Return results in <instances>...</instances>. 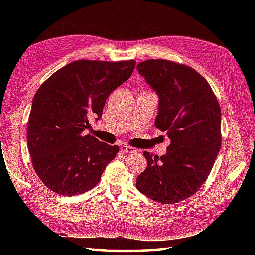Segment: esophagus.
<instances>
[{
    "instance_id": "obj_1",
    "label": "esophagus",
    "mask_w": 255,
    "mask_h": 255,
    "mask_svg": "<svg viewBox=\"0 0 255 255\" xmlns=\"http://www.w3.org/2000/svg\"><path fill=\"white\" fill-rule=\"evenodd\" d=\"M121 150L123 151L124 153H134L136 152V149L134 148H132V147H130V145H127V144H124V145H122L121 147Z\"/></svg>"
}]
</instances>
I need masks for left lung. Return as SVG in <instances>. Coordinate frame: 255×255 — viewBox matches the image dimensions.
Here are the masks:
<instances>
[{
    "label": "left lung",
    "instance_id": "left-lung-1",
    "mask_svg": "<svg viewBox=\"0 0 255 255\" xmlns=\"http://www.w3.org/2000/svg\"><path fill=\"white\" fill-rule=\"evenodd\" d=\"M137 70L159 97L154 125L171 144L161 156L144 151L148 166L136 187L154 202L175 204L196 193L213 169L221 145L220 106L207 81L187 66L151 59Z\"/></svg>",
    "mask_w": 255,
    "mask_h": 255
}]
</instances>
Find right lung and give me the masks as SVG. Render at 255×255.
I'll return each instance as SVG.
<instances>
[{"label": "right lung", "instance_id": "add662e5", "mask_svg": "<svg viewBox=\"0 0 255 255\" xmlns=\"http://www.w3.org/2000/svg\"><path fill=\"white\" fill-rule=\"evenodd\" d=\"M136 61L78 60L47 79L34 96L27 147L36 174L57 194L73 196L100 182L117 145L101 142L85 129L102 117L107 97L131 77Z\"/></svg>", "mask_w": 255, "mask_h": 255}]
</instances>
